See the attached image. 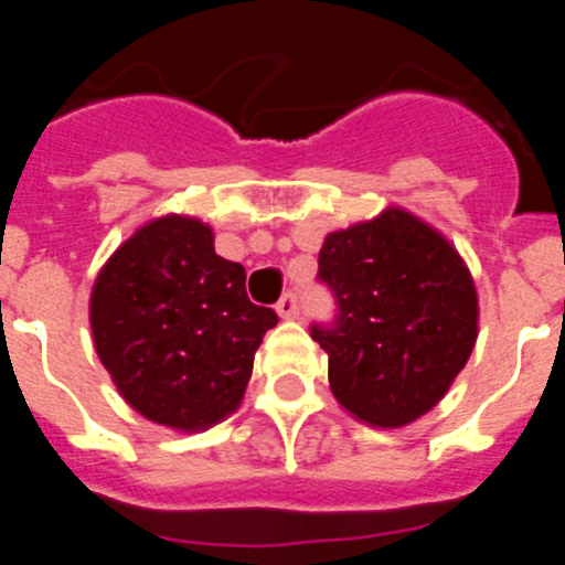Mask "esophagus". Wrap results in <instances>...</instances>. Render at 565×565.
Segmentation results:
<instances>
[{"label": "esophagus", "mask_w": 565, "mask_h": 565, "mask_svg": "<svg viewBox=\"0 0 565 565\" xmlns=\"http://www.w3.org/2000/svg\"><path fill=\"white\" fill-rule=\"evenodd\" d=\"M277 313L282 319H297L299 317V306H297V297L294 294H286V297L277 302Z\"/></svg>", "instance_id": "34e87169"}]
</instances>
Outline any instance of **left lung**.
<instances>
[{
  "label": "left lung",
  "mask_w": 565,
  "mask_h": 565,
  "mask_svg": "<svg viewBox=\"0 0 565 565\" xmlns=\"http://www.w3.org/2000/svg\"><path fill=\"white\" fill-rule=\"evenodd\" d=\"M319 277L339 299L337 328H313L328 382L348 416L402 430L436 407L478 339V291L436 226L404 206L337 228Z\"/></svg>",
  "instance_id": "left-lung-1"
}]
</instances>
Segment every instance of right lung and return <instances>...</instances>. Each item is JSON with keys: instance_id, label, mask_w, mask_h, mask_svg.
<instances>
[{"instance_id": "right-lung-1", "label": "right lung", "mask_w": 565, "mask_h": 565, "mask_svg": "<svg viewBox=\"0 0 565 565\" xmlns=\"http://www.w3.org/2000/svg\"><path fill=\"white\" fill-rule=\"evenodd\" d=\"M274 326L277 313L248 299L246 268L214 252V228L192 214L135 228L89 291L93 344L115 391L174 433L237 413Z\"/></svg>"}]
</instances>
